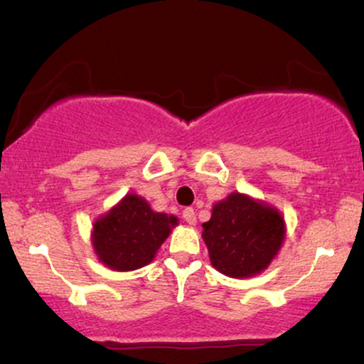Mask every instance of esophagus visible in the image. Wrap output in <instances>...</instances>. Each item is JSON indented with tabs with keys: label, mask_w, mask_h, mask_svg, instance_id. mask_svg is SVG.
<instances>
[{
	"label": "esophagus",
	"mask_w": 364,
	"mask_h": 364,
	"mask_svg": "<svg viewBox=\"0 0 364 364\" xmlns=\"http://www.w3.org/2000/svg\"><path fill=\"white\" fill-rule=\"evenodd\" d=\"M183 219H185L188 224H195L196 223V215H195L193 208L186 207L185 210H183Z\"/></svg>",
	"instance_id": "34e87169"
}]
</instances>
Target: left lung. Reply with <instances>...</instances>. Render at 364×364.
Masks as SVG:
<instances>
[{"instance_id":"obj_1","label":"left lung","mask_w":364,"mask_h":364,"mask_svg":"<svg viewBox=\"0 0 364 364\" xmlns=\"http://www.w3.org/2000/svg\"><path fill=\"white\" fill-rule=\"evenodd\" d=\"M202 228L212 265L237 279L262 272L284 241L281 214L241 193H231L214 205L210 220Z\"/></svg>"}]
</instances>
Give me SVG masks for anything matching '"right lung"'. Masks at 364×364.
Returning <instances> with one entry per match:
<instances>
[{
    "instance_id": "add662e5",
    "label": "right lung",
    "mask_w": 364,
    "mask_h": 364,
    "mask_svg": "<svg viewBox=\"0 0 364 364\" xmlns=\"http://www.w3.org/2000/svg\"><path fill=\"white\" fill-rule=\"evenodd\" d=\"M176 217L154 212L140 196L129 193L94 224V248L112 270H135L154 260L169 236Z\"/></svg>"
}]
</instances>
